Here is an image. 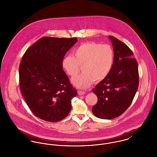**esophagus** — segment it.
Instances as JSON below:
<instances>
[{
  "label": "esophagus",
  "mask_w": 157,
  "mask_h": 157,
  "mask_svg": "<svg viewBox=\"0 0 157 157\" xmlns=\"http://www.w3.org/2000/svg\"><path fill=\"white\" fill-rule=\"evenodd\" d=\"M78 94L80 95H82L85 94V92L84 91H82V90H78Z\"/></svg>",
  "instance_id": "1"
}]
</instances>
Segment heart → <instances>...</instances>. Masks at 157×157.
<instances>
[{
    "label": "heart",
    "mask_w": 157,
    "mask_h": 157,
    "mask_svg": "<svg viewBox=\"0 0 157 157\" xmlns=\"http://www.w3.org/2000/svg\"><path fill=\"white\" fill-rule=\"evenodd\" d=\"M114 52L109 45L90 42L82 44L73 51V56H65L62 67L71 77L75 76L82 67L83 73L72 78V83L79 88H87L94 81L105 79L112 69Z\"/></svg>",
    "instance_id": "b5f03b06"
}]
</instances>
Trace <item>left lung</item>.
Listing matches in <instances>:
<instances>
[{"label": "left lung", "mask_w": 157, "mask_h": 157, "mask_svg": "<svg viewBox=\"0 0 157 157\" xmlns=\"http://www.w3.org/2000/svg\"><path fill=\"white\" fill-rule=\"evenodd\" d=\"M112 42L114 59L108 76L92 91L98 101L93 106V114L101 119H112L121 115L129 107L139 83L138 63L133 52L121 41L109 36Z\"/></svg>", "instance_id": "obj_1"}]
</instances>
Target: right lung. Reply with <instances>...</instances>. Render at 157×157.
I'll use <instances>...</instances> for the list:
<instances>
[{
    "instance_id": "add662e5",
    "label": "right lung",
    "mask_w": 157,
    "mask_h": 157,
    "mask_svg": "<svg viewBox=\"0 0 157 157\" xmlns=\"http://www.w3.org/2000/svg\"><path fill=\"white\" fill-rule=\"evenodd\" d=\"M76 37H44L25 52L19 66V84L23 97L32 112L49 122L65 118L77 94L62 69L67 51Z\"/></svg>"
}]
</instances>
